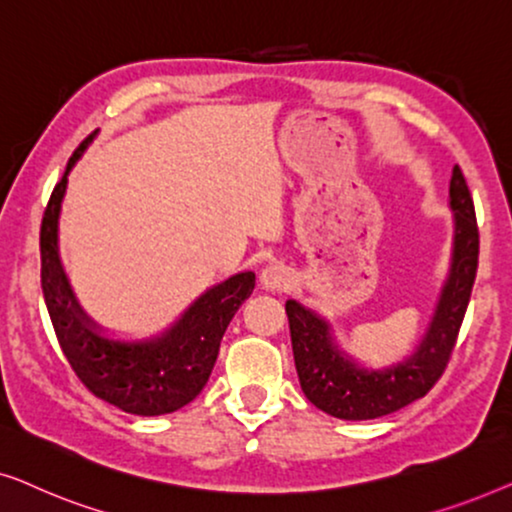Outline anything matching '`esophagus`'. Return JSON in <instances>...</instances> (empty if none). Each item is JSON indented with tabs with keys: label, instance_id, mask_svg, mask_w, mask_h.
<instances>
[{
	"label": "esophagus",
	"instance_id": "obj_1",
	"mask_svg": "<svg viewBox=\"0 0 512 512\" xmlns=\"http://www.w3.org/2000/svg\"><path fill=\"white\" fill-rule=\"evenodd\" d=\"M293 282L291 270L282 263L265 265L261 272V286L265 291H286Z\"/></svg>",
	"mask_w": 512,
	"mask_h": 512
}]
</instances>
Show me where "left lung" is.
I'll return each mask as SVG.
<instances>
[{
  "label": "left lung",
  "mask_w": 512,
  "mask_h": 512,
  "mask_svg": "<svg viewBox=\"0 0 512 512\" xmlns=\"http://www.w3.org/2000/svg\"><path fill=\"white\" fill-rule=\"evenodd\" d=\"M454 240L450 272L440 289L431 324L405 359L366 368L342 352L333 326L298 300H286L293 359L307 401L338 419H375L426 396L450 361L478 272L480 235L464 174L454 165L450 181Z\"/></svg>",
  "instance_id": "obj_1"
}]
</instances>
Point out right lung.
I'll list each match as a JSON object with an SVG mask.
<instances>
[{"label":"right lung","instance_id":"right-lung-1","mask_svg":"<svg viewBox=\"0 0 512 512\" xmlns=\"http://www.w3.org/2000/svg\"><path fill=\"white\" fill-rule=\"evenodd\" d=\"M97 130L69 158L41 221V289L55 335L79 380L97 398L139 417L184 408L205 387L219 356L221 338L240 305L251 296V270L214 284L186 307L163 333L142 340L111 338L79 305L58 249L60 207L67 177Z\"/></svg>","mask_w":512,"mask_h":512}]
</instances>
